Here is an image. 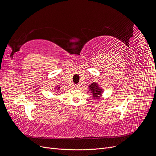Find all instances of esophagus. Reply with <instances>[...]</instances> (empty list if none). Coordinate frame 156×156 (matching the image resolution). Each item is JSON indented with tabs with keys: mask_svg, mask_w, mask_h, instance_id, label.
I'll list each match as a JSON object with an SVG mask.
<instances>
[{
	"mask_svg": "<svg viewBox=\"0 0 156 156\" xmlns=\"http://www.w3.org/2000/svg\"><path fill=\"white\" fill-rule=\"evenodd\" d=\"M75 88H79V87H78V86H76V87H75Z\"/></svg>",
	"mask_w": 156,
	"mask_h": 156,
	"instance_id": "obj_1",
	"label": "esophagus"
}]
</instances>
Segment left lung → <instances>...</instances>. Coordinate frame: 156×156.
I'll return each instance as SVG.
<instances>
[{"label":"left lung","mask_w":156,"mask_h":156,"mask_svg":"<svg viewBox=\"0 0 156 156\" xmlns=\"http://www.w3.org/2000/svg\"><path fill=\"white\" fill-rule=\"evenodd\" d=\"M89 89L91 91V92L93 94V97L94 98V99L100 98V96L101 95V94L102 93L103 91H102V89L100 88V87H99L97 83H92L89 86Z\"/></svg>","instance_id":"8db88e82"}]
</instances>
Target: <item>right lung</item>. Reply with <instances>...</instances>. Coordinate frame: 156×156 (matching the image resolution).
I'll list each match as a JSON object with an SVG mask.
<instances>
[{"label":"right lung","instance_id":"1","mask_svg":"<svg viewBox=\"0 0 156 156\" xmlns=\"http://www.w3.org/2000/svg\"><path fill=\"white\" fill-rule=\"evenodd\" d=\"M59 88H60V87H58V88H57V90H59Z\"/></svg>","mask_w":156,"mask_h":156}]
</instances>
